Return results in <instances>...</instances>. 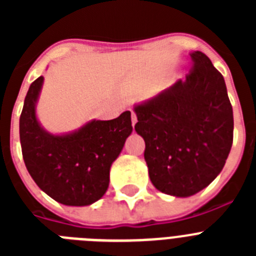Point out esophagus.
I'll use <instances>...</instances> for the list:
<instances>
[{"instance_id": "obj_1", "label": "esophagus", "mask_w": 256, "mask_h": 256, "mask_svg": "<svg viewBox=\"0 0 256 256\" xmlns=\"http://www.w3.org/2000/svg\"><path fill=\"white\" fill-rule=\"evenodd\" d=\"M130 116H132V126H134V124L137 123V116H136V114L133 112L132 114H130Z\"/></svg>"}]
</instances>
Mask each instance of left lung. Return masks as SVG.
Wrapping results in <instances>:
<instances>
[{
  "instance_id": "obj_1",
  "label": "left lung",
  "mask_w": 256,
  "mask_h": 256,
  "mask_svg": "<svg viewBox=\"0 0 256 256\" xmlns=\"http://www.w3.org/2000/svg\"><path fill=\"white\" fill-rule=\"evenodd\" d=\"M190 58L186 80L180 79L133 108L151 182L176 198H188L209 186L234 142V112L224 78L201 51Z\"/></svg>"
}]
</instances>
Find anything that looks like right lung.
<instances>
[{"label":"right lung","mask_w":256,"mask_h":256,"mask_svg":"<svg viewBox=\"0 0 256 256\" xmlns=\"http://www.w3.org/2000/svg\"><path fill=\"white\" fill-rule=\"evenodd\" d=\"M44 76L32 83L20 115L22 159L44 194L68 206H87L108 191L110 168L132 133L130 112L112 120H92L54 134L40 126L37 104Z\"/></svg>","instance_id":"1"}]
</instances>
